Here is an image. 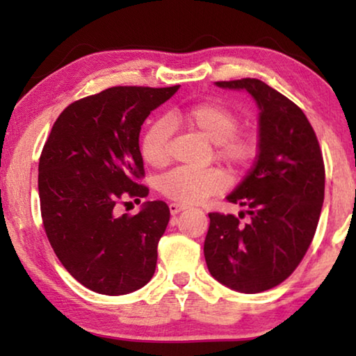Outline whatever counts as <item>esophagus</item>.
Wrapping results in <instances>:
<instances>
[{"label":"esophagus","mask_w":356,"mask_h":356,"mask_svg":"<svg viewBox=\"0 0 356 356\" xmlns=\"http://www.w3.org/2000/svg\"><path fill=\"white\" fill-rule=\"evenodd\" d=\"M168 207H170V213H172V216H177V213H179L186 209L184 206H179V204H177V202H172Z\"/></svg>","instance_id":"esophagus-1"}]
</instances>
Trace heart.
Masks as SVG:
<instances>
[{"label": "heart", "instance_id": "heart-1", "mask_svg": "<svg viewBox=\"0 0 356 356\" xmlns=\"http://www.w3.org/2000/svg\"><path fill=\"white\" fill-rule=\"evenodd\" d=\"M168 120L184 123L217 144V154L232 167H243L251 159L254 145L250 139L236 136L238 118L225 106L217 104L193 105L183 111H172ZM172 128L167 120H159L145 131L140 152L150 167H163L170 159L168 140ZM225 177L217 168L177 167L165 173L159 181L163 196L179 204H197L222 191Z\"/></svg>", "mask_w": 356, "mask_h": 356}]
</instances>
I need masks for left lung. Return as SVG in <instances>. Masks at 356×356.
<instances>
[{"label": "left lung", "instance_id": "8db88e82", "mask_svg": "<svg viewBox=\"0 0 356 356\" xmlns=\"http://www.w3.org/2000/svg\"><path fill=\"white\" fill-rule=\"evenodd\" d=\"M254 99V167L227 196L246 207L240 216L209 213L204 257L213 279L241 293L279 285L296 269L313 241L324 202V162L308 118L293 102L259 79L216 82Z\"/></svg>", "mask_w": 356, "mask_h": 356}]
</instances>
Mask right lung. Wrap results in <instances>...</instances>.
Listing matches in <instances>:
<instances>
[{
  "instance_id": "right-lung-1",
  "label": "right lung",
  "mask_w": 356,
  "mask_h": 356,
  "mask_svg": "<svg viewBox=\"0 0 356 356\" xmlns=\"http://www.w3.org/2000/svg\"><path fill=\"white\" fill-rule=\"evenodd\" d=\"M179 86L111 87L71 104L53 124L38 162V196L48 241L74 279L118 296L152 279L157 245L170 220L163 201H145L136 216L116 204L149 189L139 150L140 126Z\"/></svg>"
}]
</instances>
